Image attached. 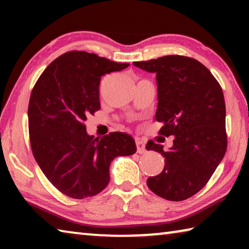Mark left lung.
I'll return each mask as SVG.
<instances>
[{
	"instance_id": "8db88e82",
	"label": "left lung",
	"mask_w": 249,
	"mask_h": 249,
	"mask_svg": "<svg viewBox=\"0 0 249 249\" xmlns=\"http://www.w3.org/2000/svg\"><path fill=\"white\" fill-rule=\"evenodd\" d=\"M124 64L87 52H69L50 64L37 80L28 104L33 155L54 188L73 199L98 195L109 182V165L135 154L132 136L87 132L84 122L101 108L104 74Z\"/></svg>"
}]
</instances>
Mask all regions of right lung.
<instances>
[{"instance_id":"add662e5","label":"right lung","mask_w":249,"mask_h":249,"mask_svg":"<svg viewBox=\"0 0 249 249\" xmlns=\"http://www.w3.org/2000/svg\"><path fill=\"white\" fill-rule=\"evenodd\" d=\"M137 67L156 74V121L163 123L148 150L161 154L165 167L161 174L147 179V185L162 199H189L208 183L226 150L221 86L193 58L172 54Z\"/></svg>"}]
</instances>
